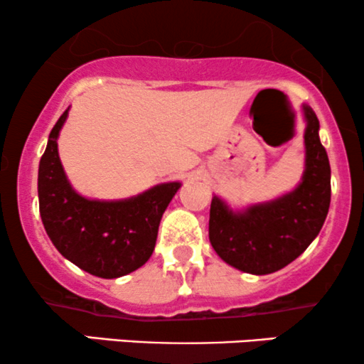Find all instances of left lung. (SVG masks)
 I'll return each instance as SVG.
<instances>
[{
	"instance_id": "8db88e82",
	"label": "left lung",
	"mask_w": 364,
	"mask_h": 364,
	"mask_svg": "<svg viewBox=\"0 0 364 364\" xmlns=\"http://www.w3.org/2000/svg\"><path fill=\"white\" fill-rule=\"evenodd\" d=\"M306 116V169L301 185L274 202L235 214L220 198L210 203L208 240L229 265L248 274L281 270L301 255L320 232L330 205V164L318 136V118L311 107Z\"/></svg>"
}]
</instances>
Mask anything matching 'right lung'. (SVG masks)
Instances as JSON below:
<instances>
[{
	"mask_svg": "<svg viewBox=\"0 0 364 364\" xmlns=\"http://www.w3.org/2000/svg\"><path fill=\"white\" fill-rule=\"evenodd\" d=\"M66 116L68 109L49 133L39 162L41 219L63 257L97 277H121L150 258L162 214L181 183H164L119 202L83 198L70 186L58 156L56 140Z\"/></svg>",
	"mask_w": 364,
	"mask_h": 364,
	"instance_id": "obj_1",
	"label": "right lung"
}]
</instances>
